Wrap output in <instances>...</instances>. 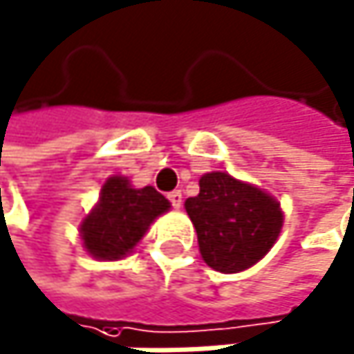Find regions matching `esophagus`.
Masks as SVG:
<instances>
[{"label":"esophagus","instance_id":"1","mask_svg":"<svg viewBox=\"0 0 354 354\" xmlns=\"http://www.w3.org/2000/svg\"><path fill=\"white\" fill-rule=\"evenodd\" d=\"M167 199H169V203H171L174 209H180V205H183V193L180 191H171L167 195Z\"/></svg>","mask_w":354,"mask_h":354}]
</instances>
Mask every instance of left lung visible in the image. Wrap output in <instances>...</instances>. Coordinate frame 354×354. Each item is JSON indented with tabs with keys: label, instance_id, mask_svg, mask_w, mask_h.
Wrapping results in <instances>:
<instances>
[{
	"label": "left lung",
	"instance_id": "obj_1",
	"mask_svg": "<svg viewBox=\"0 0 354 354\" xmlns=\"http://www.w3.org/2000/svg\"><path fill=\"white\" fill-rule=\"evenodd\" d=\"M201 258L220 272H239L262 260L283 226L281 203L226 171L199 178V195L185 201Z\"/></svg>",
	"mask_w": 354,
	"mask_h": 354
}]
</instances>
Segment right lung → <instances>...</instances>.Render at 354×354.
<instances>
[{"label":"right lung","instance_id":"1","mask_svg":"<svg viewBox=\"0 0 354 354\" xmlns=\"http://www.w3.org/2000/svg\"><path fill=\"white\" fill-rule=\"evenodd\" d=\"M167 209L169 201L153 187L134 189L125 176H111L98 203L80 224L84 248L98 260H121Z\"/></svg>","mask_w":354,"mask_h":354}]
</instances>
